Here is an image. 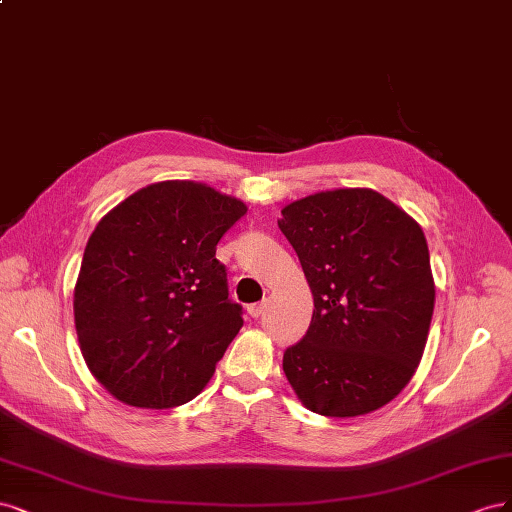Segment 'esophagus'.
Listing matches in <instances>:
<instances>
[{
    "label": "esophagus",
    "mask_w": 512,
    "mask_h": 512,
    "mask_svg": "<svg viewBox=\"0 0 512 512\" xmlns=\"http://www.w3.org/2000/svg\"><path fill=\"white\" fill-rule=\"evenodd\" d=\"M263 308H266V302H257V304H251V306L246 308V310H249V315H251L253 319H259V317L263 315Z\"/></svg>",
    "instance_id": "esophagus-1"
}]
</instances>
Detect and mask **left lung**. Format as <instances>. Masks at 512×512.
I'll return each instance as SVG.
<instances>
[{
  "label": "left lung",
  "mask_w": 512,
  "mask_h": 512,
  "mask_svg": "<svg viewBox=\"0 0 512 512\" xmlns=\"http://www.w3.org/2000/svg\"><path fill=\"white\" fill-rule=\"evenodd\" d=\"M315 300L306 336L283 370L323 417L383 408L417 372L436 287L421 225L374 189L302 197L278 219Z\"/></svg>",
  "instance_id": "8db88e82"
}]
</instances>
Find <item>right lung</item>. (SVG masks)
<instances>
[{
	"instance_id": "right-lung-1",
	"label": "right lung",
	"mask_w": 512,
	"mask_h": 512,
	"mask_svg": "<svg viewBox=\"0 0 512 512\" xmlns=\"http://www.w3.org/2000/svg\"><path fill=\"white\" fill-rule=\"evenodd\" d=\"M246 204L204 183L163 180L114 206L91 234L74 323L91 374L138 408L187 404L242 327L214 257Z\"/></svg>"
}]
</instances>
